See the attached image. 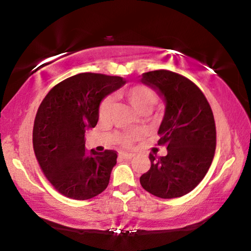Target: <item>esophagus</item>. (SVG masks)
Wrapping results in <instances>:
<instances>
[{
	"instance_id": "esophagus-1",
	"label": "esophagus",
	"mask_w": 251,
	"mask_h": 251,
	"mask_svg": "<svg viewBox=\"0 0 251 251\" xmlns=\"http://www.w3.org/2000/svg\"><path fill=\"white\" fill-rule=\"evenodd\" d=\"M123 159H125V160H129V159H131L134 157V154H130V152H121V155H120Z\"/></svg>"
}]
</instances>
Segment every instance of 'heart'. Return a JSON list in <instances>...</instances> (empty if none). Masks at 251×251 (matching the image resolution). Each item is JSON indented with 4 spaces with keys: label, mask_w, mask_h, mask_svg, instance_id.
Instances as JSON below:
<instances>
[{
    "label": "heart",
    "mask_w": 251,
    "mask_h": 251,
    "mask_svg": "<svg viewBox=\"0 0 251 251\" xmlns=\"http://www.w3.org/2000/svg\"><path fill=\"white\" fill-rule=\"evenodd\" d=\"M123 94L128 100L129 103L134 106V108L141 114L151 113L152 108L158 101V96L156 93L151 90V87L146 85L137 84L134 86H130L123 92ZM114 103V99L112 96H108L104 99L100 106V120H107L109 117L110 110H112ZM141 133L139 131H129V133H124L120 136V142L124 146H130L136 139L139 138Z\"/></svg>",
    "instance_id": "obj_1"
}]
</instances>
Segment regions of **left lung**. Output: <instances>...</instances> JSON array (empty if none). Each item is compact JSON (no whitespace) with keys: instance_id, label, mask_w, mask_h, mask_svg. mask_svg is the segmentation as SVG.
I'll use <instances>...</instances> for the list:
<instances>
[{"instance_id":"8db88e82","label":"left lung","mask_w":251,"mask_h":251,"mask_svg":"<svg viewBox=\"0 0 251 251\" xmlns=\"http://www.w3.org/2000/svg\"><path fill=\"white\" fill-rule=\"evenodd\" d=\"M141 80L164 99L157 144L167 147V155L157 157L151 152V168L139 181L154 196L181 197L202 180L214 159V114L201 88L185 76L158 70L144 73Z\"/></svg>"}]
</instances>
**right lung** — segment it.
Masks as SVG:
<instances>
[{
    "label": "right lung",
    "mask_w": 251,
    "mask_h": 251,
    "mask_svg": "<svg viewBox=\"0 0 251 251\" xmlns=\"http://www.w3.org/2000/svg\"><path fill=\"white\" fill-rule=\"evenodd\" d=\"M126 83L120 76L80 73L50 90L37 109L33 148L45 177L64 196L86 201L104 192L117 152L85 151V131L99 121L100 101Z\"/></svg>",
    "instance_id": "obj_1"
}]
</instances>
